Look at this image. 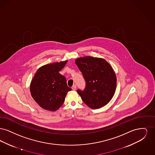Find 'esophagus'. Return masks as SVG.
<instances>
[{
  "instance_id": "34e87169",
  "label": "esophagus",
  "mask_w": 155,
  "mask_h": 155,
  "mask_svg": "<svg viewBox=\"0 0 155 155\" xmlns=\"http://www.w3.org/2000/svg\"><path fill=\"white\" fill-rule=\"evenodd\" d=\"M76 88H77V86H76V85L74 84V85H73V87H72V89H73V91H75Z\"/></svg>"
}]
</instances>
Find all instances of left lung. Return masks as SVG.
<instances>
[{"label":"left lung","instance_id":"8db88e82","mask_svg":"<svg viewBox=\"0 0 155 155\" xmlns=\"http://www.w3.org/2000/svg\"><path fill=\"white\" fill-rule=\"evenodd\" d=\"M75 64L86 82L84 90L77 89L83 102L93 109L110 102L114 94L117 80L110 65L103 59L91 56L78 58Z\"/></svg>","mask_w":155,"mask_h":155}]
</instances>
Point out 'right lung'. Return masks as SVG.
I'll use <instances>...</instances> for the list:
<instances>
[{"label": "right lung", "instance_id": "right-lung-1", "mask_svg": "<svg viewBox=\"0 0 155 155\" xmlns=\"http://www.w3.org/2000/svg\"><path fill=\"white\" fill-rule=\"evenodd\" d=\"M67 62H57L40 67L31 82V96L45 110H58L64 103L67 92L71 90L67 86L66 77L59 73Z\"/></svg>", "mask_w": 155, "mask_h": 155}]
</instances>
